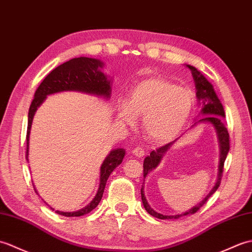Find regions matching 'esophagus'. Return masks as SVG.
<instances>
[{
    "instance_id": "esophagus-1",
    "label": "esophagus",
    "mask_w": 252,
    "mask_h": 252,
    "mask_svg": "<svg viewBox=\"0 0 252 252\" xmlns=\"http://www.w3.org/2000/svg\"><path fill=\"white\" fill-rule=\"evenodd\" d=\"M132 154L135 155V156H137V158H142V156L145 154V151H144V149L143 148H141V147H137V148H135L133 149L132 151Z\"/></svg>"
}]
</instances>
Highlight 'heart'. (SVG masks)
<instances>
[{"label": "heart", "instance_id": "b5f03b06", "mask_svg": "<svg viewBox=\"0 0 252 252\" xmlns=\"http://www.w3.org/2000/svg\"><path fill=\"white\" fill-rule=\"evenodd\" d=\"M194 94L161 77H150L136 84L128 101L120 100L119 115L126 124L142 116V130L151 142L168 143L180 135L192 115Z\"/></svg>", "mask_w": 252, "mask_h": 252}]
</instances>
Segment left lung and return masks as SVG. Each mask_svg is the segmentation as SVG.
Returning <instances> with one entry per match:
<instances>
[{
  "label": "left lung",
  "instance_id": "obj_1",
  "mask_svg": "<svg viewBox=\"0 0 252 252\" xmlns=\"http://www.w3.org/2000/svg\"><path fill=\"white\" fill-rule=\"evenodd\" d=\"M188 68L192 71V75L195 82V87H196V97L198 99V103H202V110H200L199 113L205 115L203 119L198 120L194 125H196L197 123H210V124L215 127V129L217 131L218 139H219V143H220V165H219V173H218V180L215 184V187L212 188L209 194L196 206H194L193 208L189 210L183 212V214L180 215H176V216H164L161 214H158L156 212L154 209L151 208V206L149 205L147 198L144 196V187L142 186L141 188V199L145 210H147L151 216H153L155 218H158V219L161 220H166V219H179L180 217L183 216H188V215H193L195 212L198 211L200 209V207L204 206V204L208 200V198L214 194L218 188H219L220 183H221V178H222V173H223V167H224V161L226 158V155L228 153V150H230V136H228V132L226 127L223 123L222 117H225L224 114V109H223V105L221 101L218 98L217 94L215 92L214 87H212L211 83L207 81L206 77L200 73V72L195 68L193 65L187 64ZM193 125V126H194ZM176 142L172 141L168 144L164 145V147L158 148L156 151H152L150 153L148 158H144L143 161V177H147L148 173L150 171H152L154 168L158 167L159 164V161L163 158L164 154L170 149L171 145Z\"/></svg>",
  "mask_w": 252,
  "mask_h": 252
}]
</instances>
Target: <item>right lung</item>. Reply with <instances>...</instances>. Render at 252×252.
<instances>
[{
  "mask_svg": "<svg viewBox=\"0 0 252 252\" xmlns=\"http://www.w3.org/2000/svg\"><path fill=\"white\" fill-rule=\"evenodd\" d=\"M102 66L103 63L99 59L87 57L73 58L57 66L43 80L34 94V99L32 100L29 114H28L27 159L28 155H29V136L33 116L48 94L60 92H80L103 97L105 99L110 98L112 91L111 81L108 80L107 75L100 70L102 69ZM124 156V149H115L111 151L110 154L105 158L101 168H100V184L98 192L94 198L86 207L72 212H63L59 210H56V212L64 217H81L96 208L102 198L105 184H107L111 172L122 163ZM33 187H34V184H33ZM34 191L36 192L35 188ZM50 209L54 210L52 207H50Z\"/></svg>",
  "mask_w": 252,
  "mask_h": 252,
  "instance_id": "1",
  "label": "right lung"
}]
</instances>
